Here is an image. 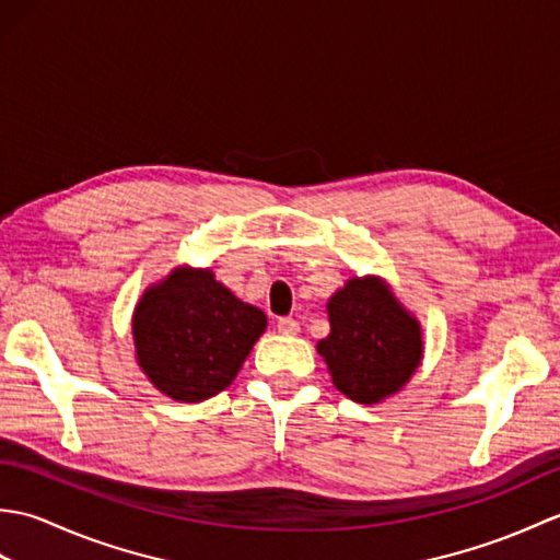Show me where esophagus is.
<instances>
[{"mask_svg": "<svg viewBox=\"0 0 560 560\" xmlns=\"http://www.w3.org/2000/svg\"><path fill=\"white\" fill-rule=\"evenodd\" d=\"M277 329L281 331V335H299V329H301V325L295 323L293 317H279V323H277Z\"/></svg>", "mask_w": 560, "mask_h": 560, "instance_id": "34e87169", "label": "esophagus"}]
</instances>
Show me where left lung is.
Returning <instances> with one entry per match:
<instances>
[{"label":"left lung","instance_id":"left-lung-1","mask_svg":"<svg viewBox=\"0 0 560 560\" xmlns=\"http://www.w3.org/2000/svg\"><path fill=\"white\" fill-rule=\"evenodd\" d=\"M329 337L317 351L349 399L373 404L407 383L421 361L419 323L380 279H351L327 305Z\"/></svg>","mask_w":560,"mask_h":560}]
</instances>
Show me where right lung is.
<instances>
[{"instance_id": "right-lung-1", "label": "right lung", "mask_w": 560, "mask_h": 560, "mask_svg": "<svg viewBox=\"0 0 560 560\" xmlns=\"http://www.w3.org/2000/svg\"><path fill=\"white\" fill-rule=\"evenodd\" d=\"M265 327V313L237 301L209 269L187 267L144 293L132 323L141 371L177 401L229 387Z\"/></svg>"}]
</instances>
